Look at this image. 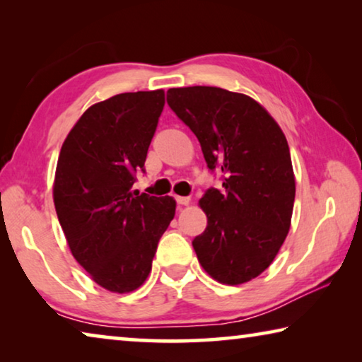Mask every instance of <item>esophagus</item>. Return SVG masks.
I'll list each match as a JSON object with an SVG mask.
<instances>
[{
    "label": "esophagus",
    "instance_id": "obj_1",
    "mask_svg": "<svg viewBox=\"0 0 362 362\" xmlns=\"http://www.w3.org/2000/svg\"><path fill=\"white\" fill-rule=\"evenodd\" d=\"M175 201H177V204H179V206H187V204H189V198H188V196H175Z\"/></svg>",
    "mask_w": 362,
    "mask_h": 362
}]
</instances>
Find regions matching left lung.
Masks as SVG:
<instances>
[{
	"mask_svg": "<svg viewBox=\"0 0 362 362\" xmlns=\"http://www.w3.org/2000/svg\"><path fill=\"white\" fill-rule=\"evenodd\" d=\"M168 105L199 140L222 188L199 204L207 226L193 240L198 260L222 284H243L274 260L291 228L296 199L283 131L254 99L211 86L168 90Z\"/></svg>",
	"mask_w": 362,
	"mask_h": 362,
	"instance_id": "obj_1",
	"label": "left lung"
}]
</instances>
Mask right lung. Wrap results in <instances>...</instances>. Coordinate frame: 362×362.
<instances>
[{"label":"right lung","instance_id":"right-lung-1","mask_svg":"<svg viewBox=\"0 0 362 362\" xmlns=\"http://www.w3.org/2000/svg\"><path fill=\"white\" fill-rule=\"evenodd\" d=\"M164 107V90L110 97L86 110L60 150L54 204L76 262L107 291L144 284L175 214L170 196L131 188Z\"/></svg>","mask_w":362,"mask_h":362}]
</instances>
